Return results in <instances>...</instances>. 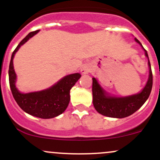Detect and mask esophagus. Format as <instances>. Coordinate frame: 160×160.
Returning a JSON list of instances; mask_svg holds the SVG:
<instances>
[{"instance_id": "1", "label": "esophagus", "mask_w": 160, "mask_h": 160, "mask_svg": "<svg viewBox=\"0 0 160 160\" xmlns=\"http://www.w3.org/2000/svg\"><path fill=\"white\" fill-rule=\"evenodd\" d=\"M82 74H88V73L90 72V67H89L88 65H82V67L81 68V70H80Z\"/></svg>"}]
</instances>
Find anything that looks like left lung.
<instances>
[{
    "label": "left lung",
    "instance_id": "1",
    "mask_svg": "<svg viewBox=\"0 0 160 160\" xmlns=\"http://www.w3.org/2000/svg\"><path fill=\"white\" fill-rule=\"evenodd\" d=\"M135 40L142 47V44L137 38H135ZM142 48L144 49L145 56L148 58L147 50L143 47ZM148 65L150 68L149 78L143 90L138 94L124 97V98L108 96L107 93L98 83L96 79L93 78L92 102L95 110L101 114L106 117H114V118H124L137 111L150 96L153 86V74H152L149 58H148Z\"/></svg>",
    "mask_w": 160,
    "mask_h": 160
}]
</instances>
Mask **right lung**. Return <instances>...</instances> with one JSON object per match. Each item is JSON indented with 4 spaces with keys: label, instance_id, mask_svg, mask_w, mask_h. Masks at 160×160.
Returning <instances> with one entry per match:
<instances>
[{
    "label": "right lung",
    "instance_id": "obj_1",
    "mask_svg": "<svg viewBox=\"0 0 160 160\" xmlns=\"http://www.w3.org/2000/svg\"><path fill=\"white\" fill-rule=\"evenodd\" d=\"M38 32L39 30L29 33L12 52L9 66V82L12 96L24 111L39 118L50 119L60 115L65 111L70 102V90L81 75L78 73L68 75L46 90L26 94L17 90L15 86L16 75L12 64L14 55L22 45Z\"/></svg>",
    "mask_w": 160,
    "mask_h": 160
}]
</instances>
